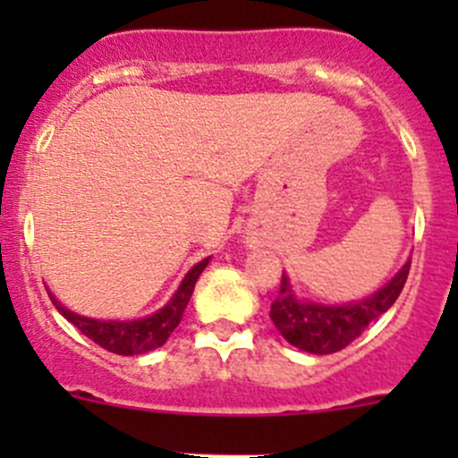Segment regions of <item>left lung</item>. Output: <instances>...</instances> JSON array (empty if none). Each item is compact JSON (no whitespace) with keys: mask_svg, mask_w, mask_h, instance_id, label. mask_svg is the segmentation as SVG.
Listing matches in <instances>:
<instances>
[{"mask_svg":"<svg viewBox=\"0 0 458 458\" xmlns=\"http://www.w3.org/2000/svg\"><path fill=\"white\" fill-rule=\"evenodd\" d=\"M410 261L387 281L383 288L361 301L339 303V306H327V303L301 301L294 294L288 276H281L279 297L272 301L270 318L281 332L285 341L294 348L310 354H332L344 350L352 344L361 332L377 321L383 312L390 310L392 303L399 299L408 279Z\"/></svg>","mask_w":458,"mask_h":458,"instance_id":"8db88e82","label":"left lung"}]
</instances>
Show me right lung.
Wrapping results in <instances>:
<instances>
[{
  "mask_svg": "<svg viewBox=\"0 0 458 458\" xmlns=\"http://www.w3.org/2000/svg\"><path fill=\"white\" fill-rule=\"evenodd\" d=\"M210 257H206L203 261L192 266L188 270V275L183 276L179 288L174 290V294L170 297V301L164 308L155 312V315H148L143 318H132V321H101V318H88L77 315V312L68 310L64 303H59L53 294L48 293L53 306L62 312L68 321L75 327H80L88 339L95 341L97 345H101L104 350L114 354H123V357H132V354H146L150 350L161 348V345L168 341V336L173 335L174 327L182 321L183 310H186L188 301L192 297V290H195L197 279L203 272V267L208 266Z\"/></svg>",
  "mask_w": 458,
  "mask_h": 458,
  "instance_id": "1",
  "label": "right lung"
}]
</instances>
